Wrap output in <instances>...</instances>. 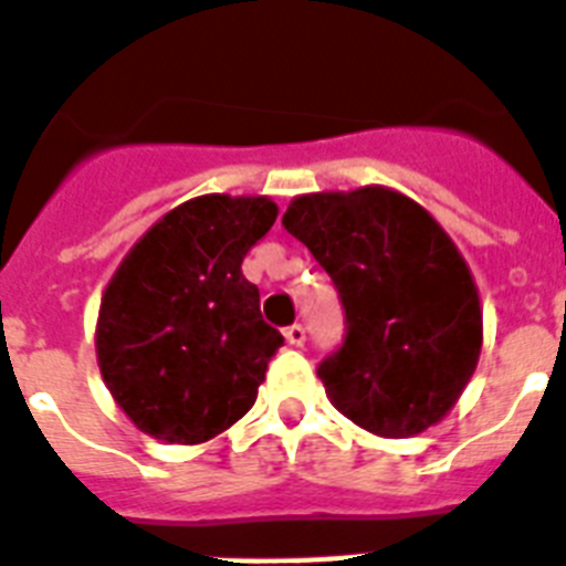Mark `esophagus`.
Instances as JSON below:
<instances>
[{"label": "esophagus", "instance_id": "esophagus-1", "mask_svg": "<svg viewBox=\"0 0 566 566\" xmlns=\"http://www.w3.org/2000/svg\"><path fill=\"white\" fill-rule=\"evenodd\" d=\"M284 339H287V345H293V348H302V345H305V327L302 325L284 327Z\"/></svg>", "mask_w": 566, "mask_h": 566}]
</instances>
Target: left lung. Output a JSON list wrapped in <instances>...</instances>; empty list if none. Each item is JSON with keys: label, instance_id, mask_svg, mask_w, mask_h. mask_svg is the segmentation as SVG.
<instances>
[{"label": "left lung", "instance_id": "left-lung-1", "mask_svg": "<svg viewBox=\"0 0 566 566\" xmlns=\"http://www.w3.org/2000/svg\"><path fill=\"white\" fill-rule=\"evenodd\" d=\"M282 224L345 307V342L316 368L327 400L379 437L443 420L483 342L478 287L443 227L386 187L298 195Z\"/></svg>", "mask_w": 566, "mask_h": 566}]
</instances>
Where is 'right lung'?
Wrapping results in <instances>:
<instances>
[{
    "instance_id": "obj_1",
    "label": "right lung",
    "mask_w": 566,
    "mask_h": 566,
    "mask_svg": "<svg viewBox=\"0 0 566 566\" xmlns=\"http://www.w3.org/2000/svg\"><path fill=\"white\" fill-rule=\"evenodd\" d=\"M279 207L201 195L166 212L120 261L97 319V365L137 429L192 446L253 408L284 336L261 319L241 261Z\"/></svg>"
}]
</instances>
